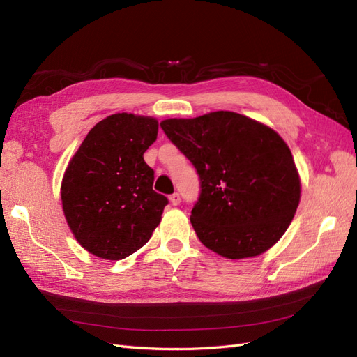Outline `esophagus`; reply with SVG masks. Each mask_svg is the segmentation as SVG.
Segmentation results:
<instances>
[{
  "label": "esophagus",
  "mask_w": 357,
  "mask_h": 357,
  "mask_svg": "<svg viewBox=\"0 0 357 357\" xmlns=\"http://www.w3.org/2000/svg\"><path fill=\"white\" fill-rule=\"evenodd\" d=\"M169 202L172 205H178L180 204V195H178V193H172V195L169 197Z\"/></svg>",
  "instance_id": "1"
}]
</instances>
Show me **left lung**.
I'll return each instance as SVG.
<instances>
[{
	"mask_svg": "<svg viewBox=\"0 0 357 357\" xmlns=\"http://www.w3.org/2000/svg\"><path fill=\"white\" fill-rule=\"evenodd\" d=\"M160 128L197 168L201 195L190 223L205 247L244 259L282 238L299 205L301 178L273 128L234 112L165 119Z\"/></svg>",
	"mask_w": 357,
	"mask_h": 357,
	"instance_id": "left-lung-1",
	"label": "left lung"
}]
</instances>
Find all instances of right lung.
<instances>
[{
  "instance_id": "1",
  "label": "right lung",
  "mask_w": 357,
  "mask_h": 357,
  "mask_svg": "<svg viewBox=\"0 0 357 357\" xmlns=\"http://www.w3.org/2000/svg\"><path fill=\"white\" fill-rule=\"evenodd\" d=\"M158 128L150 116H107L68 162L61 185L63 215L74 238L96 257H128L160 223L168 199L153 190L155 172L143 156Z\"/></svg>"
}]
</instances>
